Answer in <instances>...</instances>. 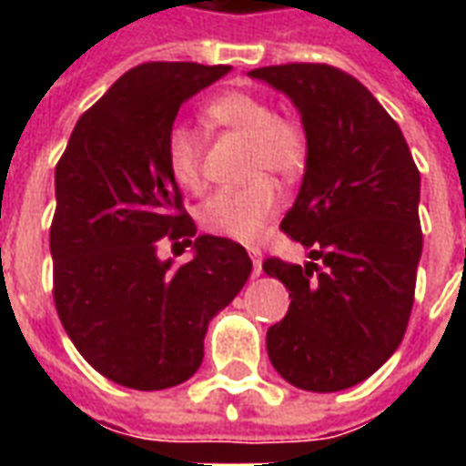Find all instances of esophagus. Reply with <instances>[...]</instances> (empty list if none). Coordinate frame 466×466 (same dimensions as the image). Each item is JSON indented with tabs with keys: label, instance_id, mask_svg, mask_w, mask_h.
<instances>
[{
	"label": "esophagus",
	"instance_id": "obj_1",
	"mask_svg": "<svg viewBox=\"0 0 466 466\" xmlns=\"http://www.w3.org/2000/svg\"><path fill=\"white\" fill-rule=\"evenodd\" d=\"M248 256H251V261H254V276L258 278L263 273V266H261V251L256 247H248Z\"/></svg>",
	"mask_w": 466,
	"mask_h": 466
}]
</instances>
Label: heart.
<instances>
[{"instance_id": "obj_1", "label": "heart", "mask_w": 466, "mask_h": 466, "mask_svg": "<svg viewBox=\"0 0 466 466\" xmlns=\"http://www.w3.org/2000/svg\"><path fill=\"white\" fill-rule=\"evenodd\" d=\"M205 120L251 140L248 174L254 181L222 188L198 208L205 232L237 241H254L280 205L276 183L258 176L292 178L307 164V135L298 120L276 116L268 98L251 91H225L205 106ZM167 164L174 181L186 190H203V140L190 126L176 123L167 135Z\"/></svg>"}]
</instances>
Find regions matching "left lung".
<instances>
[{"instance_id": "left-lung-1", "label": "left lung", "mask_w": 466, "mask_h": 466, "mask_svg": "<svg viewBox=\"0 0 466 466\" xmlns=\"http://www.w3.org/2000/svg\"><path fill=\"white\" fill-rule=\"evenodd\" d=\"M248 76L283 91L307 135L302 186L280 229L311 261L263 263L292 298L266 333L268 358L299 390H348L404 339L423 251L420 174L394 118L355 76L309 62Z\"/></svg>"}]
</instances>
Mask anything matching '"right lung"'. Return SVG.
Returning a JSON list of instances; mask_svg holds the SVG:
<instances>
[{
  "label": "right lung",
  "mask_w": 466,
  "mask_h": 466,
  "mask_svg": "<svg viewBox=\"0 0 466 466\" xmlns=\"http://www.w3.org/2000/svg\"><path fill=\"white\" fill-rule=\"evenodd\" d=\"M229 65L145 62L76 120L55 167L53 298L84 360L130 390L176 387L203 362L208 324L244 288L247 248L200 234L167 164L183 101ZM164 238L194 244L183 267L161 262Z\"/></svg>",
  "instance_id": "add662e5"
}]
</instances>
